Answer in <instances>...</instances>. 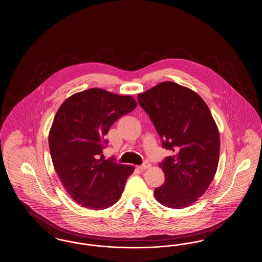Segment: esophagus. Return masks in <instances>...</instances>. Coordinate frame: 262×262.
<instances>
[{"instance_id": "esophagus-1", "label": "esophagus", "mask_w": 262, "mask_h": 262, "mask_svg": "<svg viewBox=\"0 0 262 262\" xmlns=\"http://www.w3.org/2000/svg\"><path fill=\"white\" fill-rule=\"evenodd\" d=\"M151 167V164L149 162H144L143 164H141V165H139L137 168L139 169V170H145V169H148Z\"/></svg>"}]
</instances>
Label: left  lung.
I'll return each mask as SVG.
<instances>
[{"mask_svg":"<svg viewBox=\"0 0 262 262\" xmlns=\"http://www.w3.org/2000/svg\"><path fill=\"white\" fill-rule=\"evenodd\" d=\"M137 100L163 148L174 153L159 163L165 183L154 195L169 208L189 206L206 191L219 162L220 137L210 110L198 93L172 81L138 94Z\"/></svg>","mask_w":262,"mask_h":262,"instance_id":"8db88e82","label":"left lung"}]
</instances>
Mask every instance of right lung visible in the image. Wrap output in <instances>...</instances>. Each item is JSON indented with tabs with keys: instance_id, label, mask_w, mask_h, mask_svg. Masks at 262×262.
Instances as JSON below:
<instances>
[{
	"instance_id": "1",
	"label": "right lung",
	"mask_w": 262,
	"mask_h": 262,
	"mask_svg": "<svg viewBox=\"0 0 262 262\" xmlns=\"http://www.w3.org/2000/svg\"><path fill=\"white\" fill-rule=\"evenodd\" d=\"M136 107L132 96L91 88L59 108L49 134L51 157L62 186L79 205L102 210L120 200L135 167L112 157L105 160L102 153L113 124Z\"/></svg>"
}]
</instances>
